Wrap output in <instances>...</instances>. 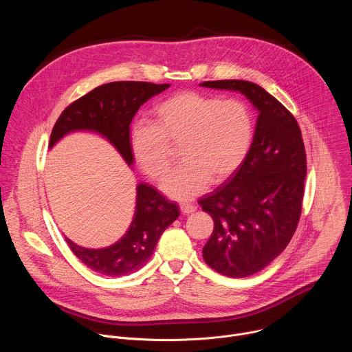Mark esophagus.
<instances>
[{
	"label": "esophagus",
	"instance_id": "obj_1",
	"mask_svg": "<svg viewBox=\"0 0 352 352\" xmlns=\"http://www.w3.org/2000/svg\"><path fill=\"white\" fill-rule=\"evenodd\" d=\"M179 209H181V212L184 213V214H190V213H193L195 212V206L193 205H190V204H188V202H184V204H181L179 205Z\"/></svg>",
	"mask_w": 352,
	"mask_h": 352
}]
</instances>
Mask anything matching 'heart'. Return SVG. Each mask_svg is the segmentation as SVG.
I'll return each instance as SVG.
<instances>
[{
	"label": "heart",
	"mask_w": 352,
	"mask_h": 352,
	"mask_svg": "<svg viewBox=\"0 0 352 352\" xmlns=\"http://www.w3.org/2000/svg\"><path fill=\"white\" fill-rule=\"evenodd\" d=\"M254 118L236 98L220 100L199 91H181L157 104L152 122L131 132V150L140 170L159 181L170 168L171 148L179 146L182 164L162 189L175 199H190L209 181L228 179L246 159L254 140Z\"/></svg>",
	"instance_id": "1"
}]
</instances>
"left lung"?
Wrapping results in <instances>:
<instances>
[{"label": "left lung", "mask_w": 352, "mask_h": 352, "mask_svg": "<svg viewBox=\"0 0 352 352\" xmlns=\"http://www.w3.org/2000/svg\"><path fill=\"white\" fill-rule=\"evenodd\" d=\"M200 86L236 90L259 111L241 167L199 200L214 221L204 246L205 262L223 276L242 278L273 262L296 230L307 177L305 146L294 116L259 85L227 79Z\"/></svg>", "instance_id": "left-lung-1"}]
</instances>
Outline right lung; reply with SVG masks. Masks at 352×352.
Masks as SVG:
<instances>
[{
  "mask_svg": "<svg viewBox=\"0 0 352 352\" xmlns=\"http://www.w3.org/2000/svg\"><path fill=\"white\" fill-rule=\"evenodd\" d=\"M167 87H170L168 83L148 82H110L97 86L61 113L50 136V147L69 132L93 131L109 139L124 160L132 166L131 121L143 103ZM178 217L179 210L175 204L155 188L139 184L133 220L120 241L102 249L83 248L68 238L65 241L75 256L93 272L107 277H121L146 265L164 230Z\"/></svg>",
  "mask_w": 352,
  "mask_h": 352,
  "instance_id": "add662e5",
  "label": "right lung"
}]
</instances>
